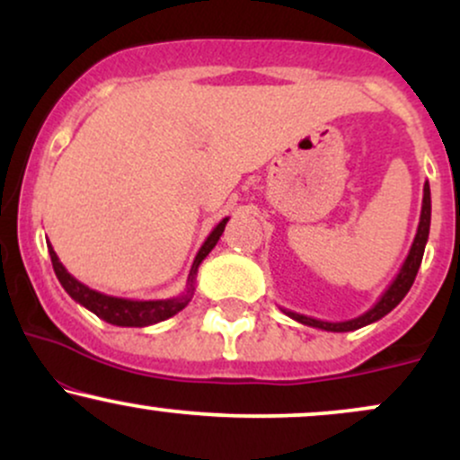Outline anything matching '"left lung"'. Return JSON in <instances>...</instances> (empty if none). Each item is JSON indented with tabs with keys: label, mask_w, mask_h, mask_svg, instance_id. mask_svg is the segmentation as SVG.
<instances>
[{
	"label": "left lung",
	"mask_w": 460,
	"mask_h": 460,
	"mask_svg": "<svg viewBox=\"0 0 460 460\" xmlns=\"http://www.w3.org/2000/svg\"><path fill=\"white\" fill-rule=\"evenodd\" d=\"M429 234H430V186H429V181H426L424 183V199H421L420 225H417V234H415L413 244H411L409 255H406L402 268H400V272L395 274L392 285L385 289V294L376 300V305H374L372 309H367L366 314H361L358 318H352L346 322H324V320L309 318V315L296 314V311L283 309L285 315H289V318L300 322V324H305V326H314V329L331 331V332L357 331V329H361V326H367V324H372V322L385 318V315H387L392 309L398 307L400 300L409 294L411 285H413L415 277H417V270H420V266H421V257H424V248H426V242H429Z\"/></svg>",
	"instance_id": "left-lung-1"
}]
</instances>
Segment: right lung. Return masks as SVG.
<instances>
[{"label":"right lung","instance_id":"right-lung-1","mask_svg":"<svg viewBox=\"0 0 460 460\" xmlns=\"http://www.w3.org/2000/svg\"><path fill=\"white\" fill-rule=\"evenodd\" d=\"M226 223H229V218L220 220V223L212 229V234L208 235V240L203 242V246L199 248L197 257H194L192 261V268H190L186 292L166 300H131V298L108 296V294L97 292V289L88 288V285L77 281L71 272H66V268L62 266L60 260H58L54 246L47 244V248H49V257H51V263H54V272L58 281H60L62 288H65V292L75 300V303L82 305V307H86L88 311H93L97 318L110 322V324L114 326H151L162 320L172 318V315L179 314V311L192 300L199 266L203 263L205 257L212 252V248L218 244Z\"/></svg>","mask_w":460,"mask_h":460}]
</instances>
